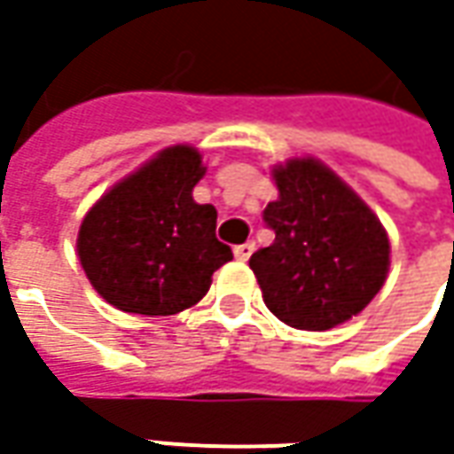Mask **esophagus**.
Returning <instances> with one entry per match:
<instances>
[{
  "label": "esophagus",
  "mask_w": 454,
  "mask_h": 454,
  "mask_svg": "<svg viewBox=\"0 0 454 454\" xmlns=\"http://www.w3.org/2000/svg\"><path fill=\"white\" fill-rule=\"evenodd\" d=\"M254 253V242H245V245H237L235 247V257L237 260H250V254Z\"/></svg>",
  "instance_id": "1"
}]
</instances>
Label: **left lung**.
Listing matches in <instances>:
<instances>
[{"label": "left lung", "instance_id": "8db88e82", "mask_svg": "<svg viewBox=\"0 0 454 454\" xmlns=\"http://www.w3.org/2000/svg\"><path fill=\"white\" fill-rule=\"evenodd\" d=\"M280 197L262 212L275 242L250 257L262 301L283 323L328 331L374 301L389 237L358 194L316 159L272 168Z\"/></svg>", "mask_w": 454, "mask_h": 454}]
</instances>
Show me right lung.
Instances as JSON below:
<instances>
[{
	"instance_id": "right-lung-1",
	"label": "right lung",
	"mask_w": 454,
	"mask_h": 454,
	"mask_svg": "<svg viewBox=\"0 0 454 454\" xmlns=\"http://www.w3.org/2000/svg\"><path fill=\"white\" fill-rule=\"evenodd\" d=\"M201 176L200 151L171 146L90 207L78 257L108 303L126 313L174 316L207 295L232 250L215 235L217 209L192 197Z\"/></svg>"
}]
</instances>
